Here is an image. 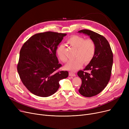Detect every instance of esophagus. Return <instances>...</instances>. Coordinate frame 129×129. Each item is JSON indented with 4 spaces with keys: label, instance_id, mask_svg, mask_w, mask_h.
Here are the masks:
<instances>
[{
    "label": "esophagus",
    "instance_id": "34e87169",
    "mask_svg": "<svg viewBox=\"0 0 129 129\" xmlns=\"http://www.w3.org/2000/svg\"><path fill=\"white\" fill-rule=\"evenodd\" d=\"M69 76H76V75H75V73H73V72H69Z\"/></svg>",
    "mask_w": 129,
    "mask_h": 129
}]
</instances>
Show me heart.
<instances>
[{
    "mask_svg": "<svg viewBox=\"0 0 129 129\" xmlns=\"http://www.w3.org/2000/svg\"><path fill=\"white\" fill-rule=\"evenodd\" d=\"M67 43L75 47L77 51L75 59L70 60L65 66L67 70L72 72L76 71L82 66L83 63L87 64L92 60L96 52V44L91 39H85L82 37L73 36L67 40ZM58 58L63 62H66L67 58L65 53V47L60 44L56 50Z\"/></svg>",
    "mask_w": 129,
    "mask_h": 129,
    "instance_id": "1",
    "label": "heart"
}]
</instances>
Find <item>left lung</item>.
<instances>
[{
    "label": "left lung",
    "mask_w": 129,
    "mask_h": 129,
    "mask_svg": "<svg viewBox=\"0 0 129 129\" xmlns=\"http://www.w3.org/2000/svg\"><path fill=\"white\" fill-rule=\"evenodd\" d=\"M78 32L89 36L96 44V52L92 60L84 71L77 73L82 81L79 92L84 97H91L102 91L109 82L113 64V54L109 42L104 36L87 29ZM85 70L90 72L88 73Z\"/></svg>",
    "instance_id": "obj_1"
}]
</instances>
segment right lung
Masks as SVG:
<instances>
[{
    "instance_id": "obj_1",
    "label": "right lung",
    "mask_w": 129,
    "mask_h": 129,
    "mask_svg": "<svg viewBox=\"0 0 129 129\" xmlns=\"http://www.w3.org/2000/svg\"><path fill=\"white\" fill-rule=\"evenodd\" d=\"M65 33L45 32L32 36L20 51L17 71L22 83L36 96L47 97L58 89L59 82L69 76L67 71H57L56 53Z\"/></svg>"
}]
</instances>
